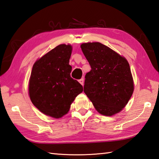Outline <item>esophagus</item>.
<instances>
[{"label": "esophagus", "instance_id": "esophagus-1", "mask_svg": "<svg viewBox=\"0 0 159 159\" xmlns=\"http://www.w3.org/2000/svg\"><path fill=\"white\" fill-rule=\"evenodd\" d=\"M79 82L81 84H82V85L83 86V84H84V79H83V78L80 79V80H79Z\"/></svg>", "mask_w": 159, "mask_h": 159}]
</instances>
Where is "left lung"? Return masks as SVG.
I'll list each match as a JSON object with an SVG mask.
<instances>
[{"instance_id":"8db88e82","label":"left lung","mask_w":159,"mask_h":159,"mask_svg":"<svg viewBox=\"0 0 159 159\" xmlns=\"http://www.w3.org/2000/svg\"><path fill=\"white\" fill-rule=\"evenodd\" d=\"M81 48L91 68L85 75L84 92L100 114L121 111L134 89L127 60L99 42L82 43Z\"/></svg>"}]
</instances>
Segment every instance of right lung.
<instances>
[{"label": "right lung", "instance_id": "obj_1", "mask_svg": "<svg viewBox=\"0 0 159 159\" xmlns=\"http://www.w3.org/2000/svg\"><path fill=\"white\" fill-rule=\"evenodd\" d=\"M70 45L61 44L50 50L33 65L29 82L32 104L45 115L60 118L83 87L70 77Z\"/></svg>", "mask_w": 159, "mask_h": 159}]
</instances>
